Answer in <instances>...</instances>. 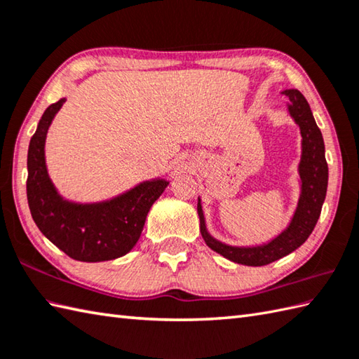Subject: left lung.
<instances>
[{"label": "left lung", "instance_id": "obj_1", "mask_svg": "<svg viewBox=\"0 0 359 359\" xmlns=\"http://www.w3.org/2000/svg\"><path fill=\"white\" fill-rule=\"evenodd\" d=\"M282 94L288 97L287 109L290 117L299 126L301 131V160L297 165L299 172V199L288 225L273 239L256 243V245H228L211 236L205 220L202 201H197V212L201 219V233L205 243L212 250L236 264L261 266L271 264L278 259L299 248L313 231L321 215L323 203L329 184V166L325 162V147L323 134L311 114L310 106L299 90L287 89Z\"/></svg>", "mask_w": 359, "mask_h": 359}]
</instances>
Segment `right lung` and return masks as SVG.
<instances>
[{
    "mask_svg": "<svg viewBox=\"0 0 359 359\" xmlns=\"http://www.w3.org/2000/svg\"><path fill=\"white\" fill-rule=\"evenodd\" d=\"M66 98L44 111L27 151V202L34 222L53 245L81 262L125 256L139 241L148 212L168 187L166 179L140 182L108 201H67L52 184L46 165V137Z\"/></svg>",
    "mask_w": 359,
    "mask_h": 359,
    "instance_id": "1",
    "label": "right lung"
}]
</instances>
